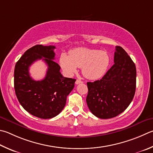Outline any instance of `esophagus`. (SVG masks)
Listing matches in <instances>:
<instances>
[{
    "mask_svg": "<svg viewBox=\"0 0 153 153\" xmlns=\"http://www.w3.org/2000/svg\"><path fill=\"white\" fill-rule=\"evenodd\" d=\"M82 83H83V82L79 79H77L76 81V84H82Z\"/></svg>",
    "mask_w": 153,
    "mask_h": 153,
    "instance_id": "esophagus-1",
    "label": "esophagus"
}]
</instances>
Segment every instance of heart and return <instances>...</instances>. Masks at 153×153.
Instances as JSON below:
<instances>
[{
	"instance_id": "b5f03b06",
	"label": "heart",
	"mask_w": 153,
	"mask_h": 153,
	"mask_svg": "<svg viewBox=\"0 0 153 153\" xmlns=\"http://www.w3.org/2000/svg\"><path fill=\"white\" fill-rule=\"evenodd\" d=\"M110 57L105 51L88 48H77L69 52V55L62 53L59 63L68 76H72L77 68L86 78L96 79L103 76L110 65Z\"/></svg>"
}]
</instances>
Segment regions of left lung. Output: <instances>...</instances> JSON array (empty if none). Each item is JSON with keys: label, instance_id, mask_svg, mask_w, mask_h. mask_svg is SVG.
<instances>
[{"label": "left lung", "instance_id": "1", "mask_svg": "<svg viewBox=\"0 0 153 153\" xmlns=\"http://www.w3.org/2000/svg\"><path fill=\"white\" fill-rule=\"evenodd\" d=\"M114 62L101 79L87 83L86 102L91 112L99 118H112L123 112L135 94L136 66L120 46L116 47Z\"/></svg>", "mask_w": 153, "mask_h": 153}]
</instances>
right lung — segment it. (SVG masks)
<instances>
[{"label":"right lung","instance_id":"obj_1","mask_svg":"<svg viewBox=\"0 0 153 153\" xmlns=\"http://www.w3.org/2000/svg\"><path fill=\"white\" fill-rule=\"evenodd\" d=\"M54 49L51 45L32 47L16 62L14 71V87L19 103L30 114L43 119L53 118L62 112L76 81L60 73V66L53 61ZM38 59L48 66L45 78L41 81L33 80L28 71Z\"/></svg>","mask_w":153,"mask_h":153}]
</instances>
